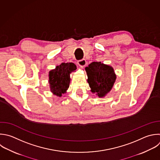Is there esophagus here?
<instances>
[{
  "instance_id": "1",
  "label": "esophagus",
  "mask_w": 160,
  "mask_h": 160,
  "mask_svg": "<svg viewBox=\"0 0 160 160\" xmlns=\"http://www.w3.org/2000/svg\"><path fill=\"white\" fill-rule=\"evenodd\" d=\"M78 64L80 66H81L82 68H84V67L86 65V61L84 59H81V60H79V61H78Z\"/></svg>"
}]
</instances>
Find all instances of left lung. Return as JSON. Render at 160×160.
I'll list each match as a JSON object with an SVG mask.
<instances>
[{
  "label": "left lung",
  "mask_w": 160,
  "mask_h": 160,
  "mask_svg": "<svg viewBox=\"0 0 160 160\" xmlns=\"http://www.w3.org/2000/svg\"><path fill=\"white\" fill-rule=\"evenodd\" d=\"M85 70L91 92H96L99 98L105 96L112 89L116 79L113 68L101 62H92Z\"/></svg>",
  "instance_id": "left-lung-1"
}]
</instances>
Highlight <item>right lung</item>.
Listing matches in <instances>:
<instances>
[{
  "label": "right lung",
  "mask_w": 160,
  "mask_h": 160,
  "mask_svg": "<svg viewBox=\"0 0 160 160\" xmlns=\"http://www.w3.org/2000/svg\"><path fill=\"white\" fill-rule=\"evenodd\" d=\"M76 69L74 63H62L49 72V83L51 91L59 97L66 92L71 81L70 74Z\"/></svg>",
  "instance_id": "1"
}]
</instances>
